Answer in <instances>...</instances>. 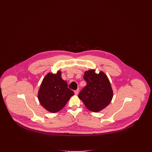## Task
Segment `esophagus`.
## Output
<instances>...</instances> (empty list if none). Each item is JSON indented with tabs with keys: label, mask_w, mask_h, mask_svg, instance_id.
I'll return each instance as SVG.
<instances>
[{
	"label": "esophagus",
	"mask_w": 152,
	"mask_h": 152,
	"mask_svg": "<svg viewBox=\"0 0 152 152\" xmlns=\"http://www.w3.org/2000/svg\"><path fill=\"white\" fill-rule=\"evenodd\" d=\"M79 89H77V90H75V91H74V92H75V94H76V95H77L78 94H79Z\"/></svg>",
	"instance_id": "1"
}]
</instances>
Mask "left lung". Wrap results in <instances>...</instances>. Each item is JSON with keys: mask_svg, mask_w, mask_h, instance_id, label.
Masks as SVG:
<instances>
[{"mask_svg": "<svg viewBox=\"0 0 152 152\" xmlns=\"http://www.w3.org/2000/svg\"><path fill=\"white\" fill-rule=\"evenodd\" d=\"M87 86L78 97L89 110L98 112L107 107L113 98V90L107 75L101 71L98 74L91 69L84 72Z\"/></svg>", "mask_w": 152, "mask_h": 152, "instance_id": "left-lung-1", "label": "left lung"}]
</instances>
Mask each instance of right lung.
<instances>
[{
    "mask_svg": "<svg viewBox=\"0 0 152 152\" xmlns=\"http://www.w3.org/2000/svg\"><path fill=\"white\" fill-rule=\"evenodd\" d=\"M74 94L68 88L65 80L61 78V72L48 73L44 78L38 92V99L47 110L56 113L64 107Z\"/></svg>",
    "mask_w": 152,
    "mask_h": 152,
    "instance_id": "add662e5",
    "label": "right lung"
}]
</instances>
